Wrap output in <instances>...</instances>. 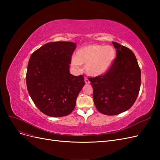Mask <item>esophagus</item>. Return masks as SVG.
Here are the masks:
<instances>
[{
	"label": "esophagus",
	"instance_id": "34e87169",
	"mask_svg": "<svg viewBox=\"0 0 160 160\" xmlns=\"http://www.w3.org/2000/svg\"><path fill=\"white\" fill-rule=\"evenodd\" d=\"M84 81H85V84H89L90 83V81H89V80L88 78H85Z\"/></svg>",
	"mask_w": 160,
	"mask_h": 160
}]
</instances>
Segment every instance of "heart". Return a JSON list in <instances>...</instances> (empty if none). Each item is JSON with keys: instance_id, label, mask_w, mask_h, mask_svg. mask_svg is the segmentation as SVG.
I'll use <instances>...</instances> for the list:
<instances>
[{"instance_id": "1", "label": "heart", "mask_w": 160, "mask_h": 160, "mask_svg": "<svg viewBox=\"0 0 160 160\" xmlns=\"http://www.w3.org/2000/svg\"><path fill=\"white\" fill-rule=\"evenodd\" d=\"M116 51L113 47L91 44L81 47L71 59V65L79 69L80 65H85L86 73L91 77H99L107 72L113 65Z\"/></svg>"}]
</instances>
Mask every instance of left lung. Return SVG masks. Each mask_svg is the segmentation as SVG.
<instances>
[{
  "label": "left lung",
  "instance_id": "1",
  "mask_svg": "<svg viewBox=\"0 0 160 160\" xmlns=\"http://www.w3.org/2000/svg\"><path fill=\"white\" fill-rule=\"evenodd\" d=\"M117 57L103 75L89 78L93 101L100 113L115 115L128 110L136 100L141 86V70L134 53L112 42Z\"/></svg>",
  "mask_w": 160,
  "mask_h": 160
}]
</instances>
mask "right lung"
<instances>
[{
	"mask_svg": "<svg viewBox=\"0 0 160 160\" xmlns=\"http://www.w3.org/2000/svg\"><path fill=\"white\" fill-rule=\"evenodd\" d=\"M72 42H51L31 55L27 66V90L42 113L60 118L73 111L79 92L85 85L83 75L70 73Z\"/></svg>",
	"mask_w": 160,
	"mask_h": 160,
	"instance_id": "obj_1",
	"label": "right lung"
}]
</instances>
